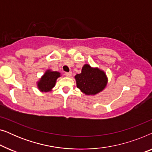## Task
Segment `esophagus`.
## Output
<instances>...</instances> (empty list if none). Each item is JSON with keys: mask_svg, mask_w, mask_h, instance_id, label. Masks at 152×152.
Here are the masks:
<instances>
[{"mask_svg": "<svg viewBox=\"0 0 152 152\" xmlns=\"http://www.w3.org/2000/svg\"><path fill=\"white\" fill-rule=\"evenodd\" d=\"M65 75L66 77H70L72 76V72H66Z\"/></svg>", "mask_w": 152, "mask_h": 152, "instance_id": "34e87169", "label": "esophagus"}]
</instances>
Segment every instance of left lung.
Returning a JSON list of instances; mask_svg holds the SVG:
<instances>
[{
	"label": "left lung",
	"mask_w": 152,
	"mask_h": 152,
	"mask_svg": "<svg viewBox=\"0 0 152 152\" xmlns=\"http://www.w3.org/2000/svg\"><path fill=\"white\" fill-rule=\"evenodd\" d=\"M77 87L87 95H94L102 91L107 86L108 78L103 70L84 64L81 73L75 76Z\"/></svg>",
	"instance_id": "obj_1"
}]
</instances>
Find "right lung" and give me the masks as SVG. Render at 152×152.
Wrapping results in <instances>:
<instances>
[{
  "mask_svg": "<svg viewBox=\"0 0 152 152\" xmlns=\"http://www.w3.org/2000/svg\"><path fill=\"white\" fill-rule=\"evenodd\" d=\"M61 77V73L57 71L47 70L40 80L37 82V87L41 92H49L55 86L57 78Z\"/></svg>",
  "mask_w": 152,
  "mask_h": 152,
  "instance_id": "right-lung-1",
  "label": "right lung"
}]
</instances>
